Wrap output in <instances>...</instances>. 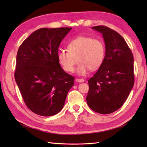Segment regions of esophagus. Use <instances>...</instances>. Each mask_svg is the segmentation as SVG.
I'll return each instance as SVG.
<instances>
[{
    "label": "esophagus",
    "instance_id": "34e87169",
    "mask_svg": "<svg viewBox=\"0 0 147 147\" xmlns=\"http://www.w3.org/2000/svg\"><path fill=\"white\" fill-rule=\"evenodd\" d=\"M76 82L78 83H82V82H85V80L84 79H80V78H76Z\"/></svg>",
    "mask_w": 147,
    "mask_h": 147
}]
</instances>
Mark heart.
<instances>
[{
    "mask_svg": "<svg viewBox=\"0 0 147 147\" xmlns=\"http://www.w3.org/2000/svg\"><path fill=\"white\" fill-rule=\"evenodd\" d=\"M105 57V46L98 39L80 36L69 43L67 51L60 50L57 53L59 63L67 73L74 71V65L79 75H85L89 69L95 71L102 65Z\"/></svg>",
    "mask_w": 147,
    "mask_h": 147,
    "instance_id": "obj_1",
    "label": "heart"
}]
</instances>
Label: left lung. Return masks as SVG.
I'll return each mask as SVG.
<instances>
[{
	"label": "left lung",
	"instance_id": "left-lung-1",
	"mask_svg": "<svg viewBox=\"0 0 147 147\" xmlns=\"http://www.w3.org/2000/svg\"><path fill=\"white\" fill-rule=\"evenodd\" d=\"M92 28L102 34L105 54L98 70L88 80L86 102L93 111L108 114L122 107L133 88V55L125 40L115 31L105 26Z\"/></svg>",
	"mask_w": 147,
	"mask_h": 147
}]
</instances>
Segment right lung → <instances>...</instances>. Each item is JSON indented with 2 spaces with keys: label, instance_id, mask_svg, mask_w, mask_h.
I'll list each match as a JSON object with an SVG mask.
<instances>
[{
  "label": "right lung",
  "instance_id": "right-lung-1",
  "mask_svg": "<svg viewBox=\"0 0 147 147\" xmlns=\"http://www.w3.org/2000/svg\"><path fill=\"white\" fill-rule=\"evenodd\" d=\"M72 28L36 30L18 49L15 80L26 106L42 116L63 108L74 78L62 69L57 59L59 45Z\"/></svg>",
  "mask_w": 147,
  "mask_h": 147
}]
</instances>
